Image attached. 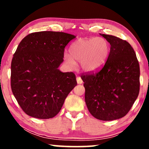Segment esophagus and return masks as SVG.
<instances>
[{
	"label": "esophagus",
	"mask_w": 149,
	"mask_h": 149,
	"mask_svg": "<svg viewBox=\"0 0 149 149\" xmlns=\"http://www.w3.org/2000/svg\"><path fill=\"white\" fill-rule=\"evenodd\" d=\"M77 83H78V84H81V83H83L82 79H81L79 76L77 77Z\"/></svg>",
	"instance_id": "esophagus-1"
}]
</instances>
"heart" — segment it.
Listing matches in <instances>:
<instances>
[{
	"instance_id": "obj_1",
	"label": "heart",
	"mask_w": 149,
	"mask_h": 149,
	"mask_svg": "<svg viewBox=\"0 0 149 149\" xmlns=\"http://www.w3.org/2000/svg\"><path fill=\"white\" fill-rule=\"evenodd\" d=\"M109 52V44L105 38H79L71 45L70 56L65 54L64 59L71 67L75 66L74 60H77L80 62L81 67L83 70L91 72L104 64Z\"/></svg>"
}]
</instances>
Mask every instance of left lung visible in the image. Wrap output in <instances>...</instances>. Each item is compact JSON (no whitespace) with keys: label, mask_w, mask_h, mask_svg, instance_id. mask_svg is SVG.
<instances>
[{"label":"left lung","mask_w":149,"mask_h":149,"mask_svg":"<svg viewBox=\"0 0 149 149\" xmlns=\"http://www.w3.org/2000/svg\"><path fill=\"white\" fill-rule=\"evenodd\" d=\"M111 44L107 62L98 70L81 74L89 113L102 121L128 113L140 91V66L136 53L125 40L101 34Z\"/></svg>","instance_id":"1"}]
</instances>
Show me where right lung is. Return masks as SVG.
<instances>
[{
	"label": "right lung",
	"mask_w": 149,
	"mask_h": 149,
	"mask_svg": "<svg viewBox=\"0 0 149 149\" xmlns=\"http://www.w3.org/2000/svg\"><path fill=\"white\" fill-rule=\"evenodd\" d=\"M75 36L60 32L28 34L19 42L11 66V90L23 111L37 119H49L62 109L77 85L72 72L58 68L66 46Z\"/></svg>",
	"instance_id": "add662e5"
}]
</instances>
